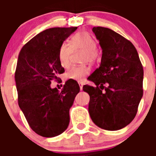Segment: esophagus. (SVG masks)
I'll return each instance as SVG.
<instances>
[{
	"label": "esophagus",
	"mask_w": 156,
	"mask_h": 156,
	"mask_svg": "<svg viewBox=\"0 0 156 156\" xmlns=\"http://www.w3.org/2000/svg\"><path fill=\"white\" fill-rule=\"evenodd\" d=\"M78 84H79L80 90H83V84H81V83H78Z\"/></svg>",
	"instance_id": "obj_1"
}]
</instances>
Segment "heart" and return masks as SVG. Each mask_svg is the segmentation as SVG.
<instances>
[{"label": "heart", "mask_w": 156, "mask_h": 156, "mask_svg": "<svg viewBox=\"0 0 156 156\" xmlns=\"http://www.w3.org/2000/svg\"><path fill=\"white\" fill-rule=\"evenodd\" d=\"M97 44L93 36L84 31L77 33L72 37L71 45L63 42L60 45L58 52V58L60 65L64 68H68L71 64V58L74 51L79 50L85 52L84 54V62H94L98 57L97 50ZM90 72L87 66L72 67L66 73V78L77 81H83Z\"/></svg>", "instance_id": "heart-1"}]
</instances>
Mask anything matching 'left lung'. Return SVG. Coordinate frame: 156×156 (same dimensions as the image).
<instances>
[{
    "label": "left lung",
    "mask_w": 156,
    "mask_h": 156,
    "mask_svg": "<svg viewBox=\"0 0 156 156\" xmlns=\"http://www.w3.org/2000/svg\"><path fill=\"white\" fill-rule=\"evenodd\" d=\"M93 31L103 54L100 67L89 77L97 87H83L90 96L88 111L100 128L120 130L129 125L137 112L144 93V69L130 41L108 28L94 27Z\"/></svg>",
    "instance_id": "left-lung-1"
}]
</instances>
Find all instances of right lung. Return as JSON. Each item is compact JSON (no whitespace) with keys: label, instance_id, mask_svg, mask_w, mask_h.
I'll list each match as a JSON object with an SVG mask.
<instances>
[{"label":"right lung","instance_id":"1","mask_svg":"<svg viewBox=\"0 0 156 156\" xmlns=\"http://www.w3.org/2000/svg\"><path fill=\"white\" fill-rule=\"evenodd\" d=\"M78 28H51L41 31L20 50L15 72L19 106L30 127L38 135L53 137L69 124V108L80 87L66 81L59 92L50 87L52 80L65 72L58 52L64 41Z\"/></svg>","mask_w":156,"mask_h":156}]
</instances>
